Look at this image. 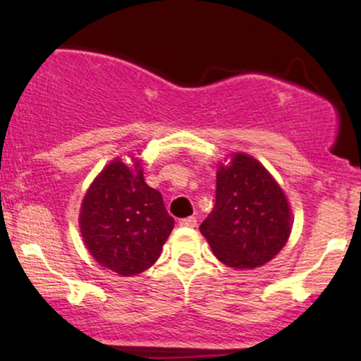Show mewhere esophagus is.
I'll list each match as a JSON object with an SVG mask.
<instances>
[{"instance_id": "34e87169", "label": "esophagus", "mask_w": 361, "mask_h": 361, "mask_svg": "<svg viewBox=\"0 0 361 361\" xmlns=\"http://www.w3.org/2000/svg\"><path fill=\"white\" fill-rule=\"evenodd\" d=\"M179 225L184 226V228H194V226H197V219L195 216H187V219L179 220Z\"/></svg>"}]
</instances>
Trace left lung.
Instances as JSON below:
<instances>
[{
    "label": "left lung",
    "instance_id": "left-lung-1",
    "mask_svg": "<svg viewBox=\"0 0 361 361\" xmlns=\"http://www.w3.org/2000/svg\"><path fill=\"white\" fill-rule=\"evenodd\" d=\"M216 197L200 225L219 261L255 269L274 258L293 231V210L279 182L253 156L233 152L216 167Z\"/></svg>",
    "mask_w": 361,
    "mask_h": 361
}]
</instances>
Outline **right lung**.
Here are the masks:
<instances>
[{"mask_svg":"<svg viewBox=\"0 0 361 361\" xmlns=\"http://www.w3.org/2000/svg\"><path fill=\"white\" fill-rule=\"evenodd\" d=\"M115 157L88 187L78 226L102 268L128 278L149 269L174 228L162 195L146 184L137 154Z\"/></svg>","mask_w":361,"mask_h":361,"instance_id":"1","label":"right lung"}]
</instances>
